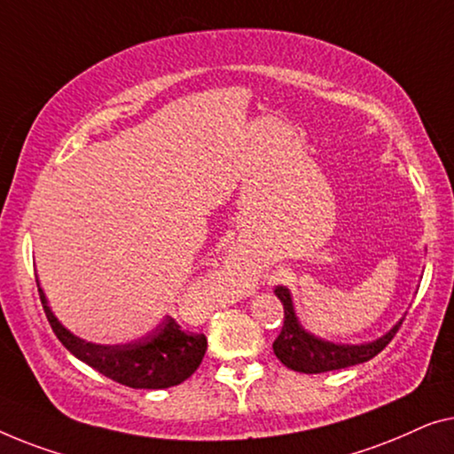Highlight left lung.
I'll return each instance as SVG.
<instances>
[{"instance_id": "8db88e82", "label": "left lung", "mask_w": 454, "mask_h": 454, "mask_svg": "<svg viewBox=\"0 0 454 454\" xmlns=\"http://www.w3.org/2000/svg\"><path fill=\"white\" fill-rule=\"evenodd\" d=\"M273 292H276V296L284 304V327L276 337V341H273V354L278 356V360L284 366L296 370V372L318 374L372 360L376 354H380L391 343L399 327L403 325V318H401L385 337L372 343H364V346H335V343L317 340V337L309 335L300 327L298 318L294 315L290 292L284 286H278Z\"/></svg>"}]
</instances>
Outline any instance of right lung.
I'll return each instance as SVG.
<instances>
[{
  "label": "right lung",
  "instance_id": "1",
  "mask_svg": "<svg viewBox=\"0 0 454 454\" xmlns=\"http://www.w3.org/2000/svg\"><path fill=\"white\" fill-rule=\"evenodd\" d=\"M38 286V282H36ZM47 321L63 346L78 360L98 370L106 379L131 388H168L181 385L200 368L207 340L203 333L184 331L175 318H166L160 327L142 340L125 346L88 343L63 327L51 312L44 292L38 288Z\"/></svg>",
  "mask_w": 454,
  "mask_h": 454
}]
</instances>
